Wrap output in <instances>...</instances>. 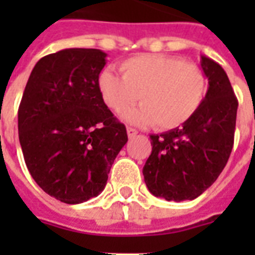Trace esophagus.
Listing matches in <instances>:
<instances>
[{"label":"esophagus","instance_id":"1","mask_svg":"<svg viewBox=\"0 0 255 255\" xmlns=\"http://www.w3.org/2000/svg\"><path fill=\"white\" fill-rule=\"evenodd\" d=\"M127 133H128V137H129V139H132V137H135V136L137 135V131H136L135 128L128 127L127 128Z\"/></svg>","mask_w":255,"mask_h":255}]
</instances>
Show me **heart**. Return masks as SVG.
<instances>
[{"instance_id": "1", "label": "heart", "mask_w": 255, "mask_h": 255, "mask_svg": "<svg viewBox=\"0 0 255 255\" xmlns=\"http://www.w3.org/2000/svg\"><path fill=\"white\" fill-rule=\"evenodd\" d=\"M119 69L122 77L111 70L102 71L98 86L106 106L115 112L129 107L139 96V107L123 114L131 123L173 129L197 112L205 96L201 67L180 57L143 54L123 61Z\"/></svg>"}]
</instances>
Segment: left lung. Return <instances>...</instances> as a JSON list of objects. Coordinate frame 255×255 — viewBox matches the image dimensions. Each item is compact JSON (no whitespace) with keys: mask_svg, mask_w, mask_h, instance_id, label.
<instances>
[{"mask_svg":"<svg viewBox=\"0 0 255 255\" xmlns=\"http://www.w3.org/2000/svg\"><path fill=\"white\" fill-rule=\"evenodd\" d=\"M208 92L197 112L181 127L151 135L152 153L143 168L153 196L167 201L194 200L225 168L234 143L238 102L217 62L201 57Z\"/></svg>","mask_w":255,"mask_h":255,"instance_id":"left-lung-1","label":"left lung"}]
</instances>
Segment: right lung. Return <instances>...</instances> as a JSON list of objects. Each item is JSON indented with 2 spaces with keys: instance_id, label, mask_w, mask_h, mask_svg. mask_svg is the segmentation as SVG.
I'll list each match as a JSON object with an SVG mask.
<instances>
[{
  "instance_id": "1",
  "label": "right lung",
  "mask_w": 255,
  "mask_h": 255,
  "mask_svg": "<svg viewBox=\"0 0 255 255\" xmlns=\"http://www.w3.org/2000/svg\"><path fill=\"white\" fill-rule=\"evenodd\" d=\"M107 54L65 49L41 58L18 108V136L31 177L51 197L81 204L107 184L127 129L102 99Z\"/></svg>"
}]
</instances>
